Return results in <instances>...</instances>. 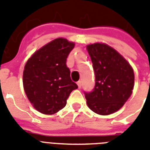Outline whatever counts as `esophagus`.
I'll return each instance as SVG.
<instances>
[{"label":"esophagus","mask_w":150,"mask_h":150,"mask_svg":"<svg viewBox=\"0 0 150 150\" xmlns=\"http://www.w3.org/2000/svg\"><path fill=\"white\" fill-rule=\"evenodd\" d=\"M77 85H78V86H79V88H80L81 87V81H79L77 82Z\"/></svg>","instance_id":"1"}]
</instances>
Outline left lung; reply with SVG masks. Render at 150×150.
<instances>
[{"label": "left lung", "instance_id": "obj_1", "mask_svg": "<svg viewBox=\"0 0 150 150\" xmlns=\"http://www.w3.org/2000/svg\"><path fill=\"white\" fill-rule=\"evenodd\" d=\"M96 83L91 92H84L88 106L94 112L106 115L122 107L134 86V73L126 59L112 47L96 43L87 46Z\"/></svg>", "mask_w": 150, "mask_h": 150}]
</instances>
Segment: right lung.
<instances>
[{
    "mask_svg": "<svg viewBox=\"0 0 150 150\" xmlns=\"http://www.w3.org/2000/svg\"><path fill=\"white\" fill-rule=\"evenodd\" d=\"M75 44L57 38L35 52L24 66L23 84L29 101L40 112L52 115L62 109L78 88L71 81L67 58Z\"/></svg>",
    "mask_w": 150,
    "mask_h": 150,
    "instance_id": "1",
    "label": "right lung"
}]
</instances>
